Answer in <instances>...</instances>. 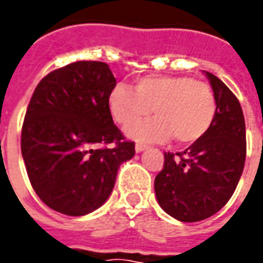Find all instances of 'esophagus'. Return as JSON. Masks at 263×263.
<instances>
[{"mask_svg": "<svg viewBox=\"0 0 263 263\" xmlns=\"http://www.w3.org/2000/svg\"><path fill=\"white\" fill-rule=\"evenodd\" d=\"M146 148H148V145H145V143H137V145H135V151H137V152H142V151H145Z\"/></svg>", "mask_w": 263, "mask_h": 263, "instance_id": "obj_1", "label": "esophagus"}]
</instances>
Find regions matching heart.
Listing matches in <instances>:
<instances>
[{
	"label": "heart",
	"instance_id": "1",
	"mask_svg": "<svg viewBox=\"0 0 263 263\" xmlns=\"http://www.w3.org/2000/svg\"><path fill=\"white\" fill-rule=\"evenodd\" d=\"M111 115L129 126L154 112L155 120L131 126L137 141L162 142L175 137L179 143H194L209 132L217 115V100L210 84L187 76H148L131 88L117 84L108 97Z\"/></svg>",
	"mask_w": 263,
	"mask_h": 263
}]
</instances>
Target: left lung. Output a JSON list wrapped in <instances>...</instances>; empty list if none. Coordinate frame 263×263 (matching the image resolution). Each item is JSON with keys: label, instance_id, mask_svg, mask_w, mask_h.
Listing matches in <instances>:
<instances>
[{"label": "left lung", "instance_id": "1", "mask_svg": "<svg viewBox=\"0 0 263 263\" xmlns=\"http://www.w3.org/2000/svg\"><path fill=\"white\" fill-rule=\"evenodd\" d=\"M205 74L217 100L214 122L183 152H165L163 169L155 177L159 205L183 222L205 220L226 205L237 189L247 156L241 104L218 77Z\"/></svg>", "mask_w": 263, "mask_h": 263}]
</instances>
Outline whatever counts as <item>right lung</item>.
I'll return each instance as SVG.
<instances>
[{
	"instance_id": "1",
	"label": "right lung",
	"mask_w": 263,
	"mask_h": 263,
	"mask_svg": "<svg viewBox=\"0 0 263 263\" xmlns=\"http://www.w3.org/2000/svg\"><path fill=\"white\" fill-rule=\"evenodd\" d=\"M108 65L81 60L50 71L32 94L21 135L28 177L43 203L66 215L101 207L121 163L135 155L115 125Z\"/></svg>"
}]
</instances>
